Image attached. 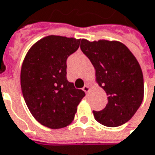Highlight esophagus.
Returning a JSON list of instances; mask_svg holds the SVG:
<instances>
[{"instance_id": "1", "label": "esophagus", "mask_w": 155, "mask_h": 155, "mask_svg": "<svg viewBox=\"0 0 155 155\" xmlns=\"http://www.w3.org/2000/svg\"><path fill=\"white\" fill-rule=\"evenodd\" d=\"M83 91H84L85 93H88L89 92V91H90V87H89V85H84V88H83Z\"/></svg>"}]
</instances>
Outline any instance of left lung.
<instances>
[{"label":"left lung","mask_w":155,"mask_h":155,"mask_svg":"<svg viewBox=\"0 0 155 155\" xmlns=\"http://www.w3.org/2000/svg\"><path fill=\"white\" fill-rule=\"evenodd\" d=\"M80 48L92 63L97 81L108 96L104 110H93L95 119L107 127L124 124L132 118L143 100V75L137 59L118 41L82 39Z\"/></svg>","instance_id":"1"}]
</instances>
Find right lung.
I'll return each instance as SVG.
<instances>
[{
    "mask_svg": "<svg viewBox=\"0 0 155 155\" xmlns=\"http://www.w3.org/2000/svg\"><path fill=\"white\" fill-rule=\"evenodd\" d=\"M81 39L47 36L31 47L22 64L21 85L30 112L42 125L62 128L73 121L85 93L66 78L68 57Z\"/></svg>",
    "mask_w": 155,
    "mask_h": 155,
    "instance_id": "obj_1",
    "label": "right lung"
}]
</instances>
